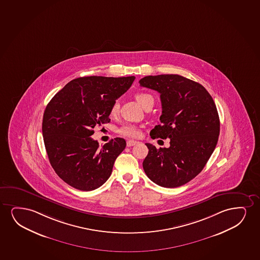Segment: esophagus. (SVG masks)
I'll return each mask as SVG.
<instances>
[{
	"instance_id": "obj_1",
	"label": "esophagus",
	"mask_w": 260,
	"mask_h": 260,
	"mask_svg": "<svg viewBox=\"0 0 260 260\" xmlns=\"http://www.w3.org/2000/svg\"><path fill=\"white\" fill-rule=\"evenodd\" d=\"M137 144H138V142L134 141V140H128V141H127V146H128V147L133 146V145H137Z\"/></svg>"
}]
</instances>
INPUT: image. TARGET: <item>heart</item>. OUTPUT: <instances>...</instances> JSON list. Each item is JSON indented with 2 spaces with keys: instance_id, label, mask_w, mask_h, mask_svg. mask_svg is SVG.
Segmentation results:
<instances>
[{
  "instance_id": "heart-1",
  "label": "heart",
  "mask_w": 260,
  "mask_h": 260,
  "mask_svg": "<svg viewBox=\"0 0 260 260\" xmlns=\"http://www.w3.org/2000/svg\"><path fill=\"white\" fill-rule=\"evenodd\" d=\"M135 99L139 104L141 105L143 108H145V106L148 104L149 102L153 101V97L152 95L146 93V92H139L135 95ZM119 112L118 102H115L112 105L110 108V115H116ZM117 132L119 134L127 138H136L139 136V128L137 126L133 124L121 125L120 128H117Z\"/></svg>"
}]
</instances>
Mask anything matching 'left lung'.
Instances as JSON below:
<instances>
[{
    "mask_svg": "<svg viewBox=\"0 0 260 260\" xmlns=\"http://www.w3.org/2000/svg\"><path fill=\"white\" fill-rule=\"evenodd\" d=\"M139 84L160 94V123L151 138L170 139L169 148L145 144L149 152L143 168L156 184L180 187L202 171L215 149L219 135L215 103L203 85L179 75L147 76Z\"/></svg>",
    "mask_w": 260,
    "mask_h": 260,
    "instance_id": "obj_1",
    "label": "left lung"
}]
</instances>
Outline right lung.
Segmentation results:
<instances>
[{
	"label": "right lung",
	"instance_id": "1",
	"mask_svg": "<svg viewBox=\"0 0 260 260\" xmlns=\"http://www.w3.org/2000/svg\"><path fill=\"white\" fill-rule=\"evenodd\" d=\"M135 77H84L71 80L45 109L42 134L49 161L58 176L75 189L90 191L111 176L126 141L115 138L100 147L91 139L96 125L110 121V108Z\"/></svg>",
	"mask_w": 260,
	"mask_h": 260
}]
</instances>
